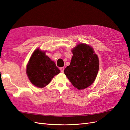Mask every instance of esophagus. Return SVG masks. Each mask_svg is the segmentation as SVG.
<instances>
[{
  "instance_id": "1",
  "label": "esophagus",
  "mask_w": 130,
  "mask_h": 130,
  "mask_svg": "<svg viewBox=\"0 0 130 130\" xmlns=\"http://www.w3.org/2000/svg\"><path fill=\"white\" fill-rule=\"evenodd\" d=\"M60 70H61V72L62 73H63V72H64V67H61V68H60Z\"/></svg>"
}]
</instances>
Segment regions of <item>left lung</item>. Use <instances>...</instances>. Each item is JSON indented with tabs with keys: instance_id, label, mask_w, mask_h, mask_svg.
Instances as JSON below:
<instances>
[{
	"instance_id": "left-lung-1",
	"label": "left lung",
	"mask_w": 130,
	"mask_h": 130,
	"mask_svg": "<svg viewBox=\"0 0 130 130\" xmlns=\"http://www.w3.org/2000/svg\"><path fill=\"white\" fill-rule=\"evenodd\" d=\"M73 56L64 73L72 84L78 89L89 87L95 80L99 68V59L92 48L80 44L72 50Z\"/></svg>"
}]
</instances>
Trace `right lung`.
<instances>
[{
	"label": "right lung",
	"instance_id": "add662e5",
	"mask_svg": "<svg viewBox=\"0 0 130 130\" xmlns=\"http://www.w3.org/2000/svg\"><path fill=\"white\" fill-rule=\"evenodd\" d=\"M60 70L55 62L45 55V52L35 50L31 56L26 68V73L30 81L39 88L48 85L55 75Z\"/></svg>",
	"mask_w": 130,
	"mask_h": 130
}]
</instances>
